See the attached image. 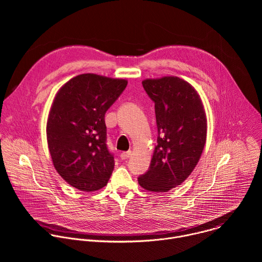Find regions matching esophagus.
Returning <instances> with one entry per match:
<instances>
[{"label": "esophagus", "instance_id": "34e87169", "mask_svg": "<svg viewBox=\"0 0 262 262\" xmlns=\"http://www.w3.org/2000/svg\"><path fill=\"white\" fill-rule=\"evenodd\" d=\"M132 151L129 150V151H124V152H121V155H120V158H121V160H126V159H128L130 156H132Z\"/></svg>", "mask_w": 262, "mask_h": 262}]
</instances>
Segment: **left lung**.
Listing matches in <instances>:
<instances>
[{
  "label": "left lung",
  "instance_id": "obj_1",
  "mask_svg": "<svg viewBox=\"0 0 262 262\" xmlns=\"http://www.w3.org/2000/svg\"><path fill=\"white\" fill-rule=\"evenodd\" d=\"M155 102L158 145L147 172L138 177L147 191L168 192L196 167L206 141V115L197 91L177 77L142 82Z\"/></svg>",
  "mask_w": 262,
  "mask_h": 262
}]
</instances>
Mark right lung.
Returning <instances> with one entry per match:
<instances>
[{"label":"right lung","mask_w":262,"mask_h":262,"mask_svg":"<svg viewBox=\"0 0 262 262\" xmlns=\"http://www.w3.org/2000/svg\"><path fill=\"white\" fill-rule=\"evenodd\" d=\"M127 81L85 73L57 93L47 124L48 144L57 172L73 188L97 191L114 170L106 145L104 115L122 94Z\"/></svg>","instance_id":"1"}]
</instances>
